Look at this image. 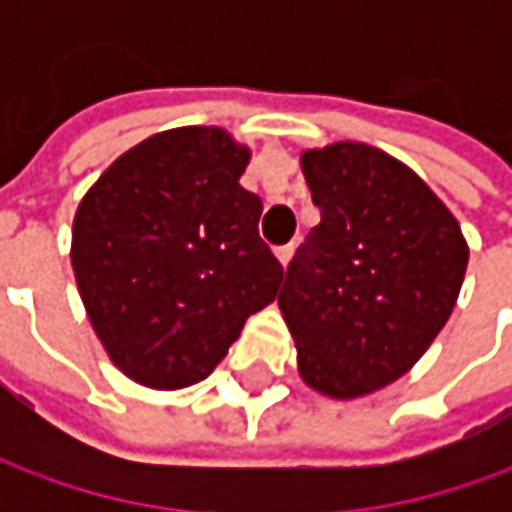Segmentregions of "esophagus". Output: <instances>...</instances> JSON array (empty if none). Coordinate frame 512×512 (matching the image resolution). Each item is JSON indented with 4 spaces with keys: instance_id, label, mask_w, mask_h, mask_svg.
Segmentation results:
<instances>
[{
    "instance_id": "esophagus-1",
    "label": "esophagus",
    "mask_w": 512,
    "mask_h": 512,
    "mask_svg": "<svg viewBox=\"0 0 512 512\" xmlns=\"http://www.w3.org/2000/svg\"><path fill=\"white\" fill-rule=\"evenodd\" d=\"M293 250H296V247H293V245H282V247H279V250H276V259H279V262H282V265L287 267V262L293 259Z\"/></svg>"
}]
</instances>
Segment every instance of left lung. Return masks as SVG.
<instances>
[{
  "label": "left lung",
  "mask_w": 512,
  "mask_h": 512,
  "mask_svg": "<svg viewBox=\"0 0 512 512\" xmlns=\"http://www.w3.org/2000/svg\"><path fill=\"white\" fill-rule=\"evenodd\" d=\"M322 222L287 265L279 310L313 390L356 399L424 356L467 270L456 216L413 170L362 142L302 153Z\"/></svg>",
  "instance_id": "left-lung-1"
}]
</instances>
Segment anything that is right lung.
Returning a JSON list of instances; mask_svg holds the SVG:
<instances>
[{
  "mask_svg": "<svg viewBox=\"0 0 512 512\" xmlns=\"http://www.w3.org/2000/svg\"><path fill=\"white\" fill-rule=\"evenodd\" d=\"M250 150L222 128L156 133L85 193L70 265L110 362L156 390L202 382L267 307L285 267L239 185Z\"/></svg>",
  "mask_w": 512,
  "mask_h": 512,
  "instance_id": "obj_1",
  "label": "right lung"
}]
</instances>
